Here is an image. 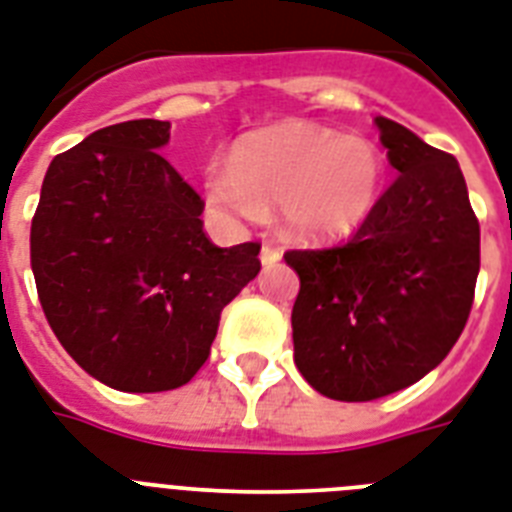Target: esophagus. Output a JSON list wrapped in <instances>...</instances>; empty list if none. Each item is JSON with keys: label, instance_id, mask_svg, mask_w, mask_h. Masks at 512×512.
Masks as SVG:
<instances>
[{"label": "esophagus", "instance_id": "34e87169", "mask_svg": "<svg viewBox=\"0 0 512 512\" xmlns=\"http://www.w3.org/2000/svg\"><path fill=\"white\" fill-rule=\"evenodd\" d=\"M278 260H281V252H278L276 247H268V244H265V247L260 249V263H263L265 268H270V265H276Z\"/></svg>", "mask_w": 512, "mask_h": 512}]
</instances>
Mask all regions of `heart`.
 <instances>
[{
    "mask_svg": "<svg viewBox=\"0 0 512 512\" xmlns=\"http://www.w3.org/2000/svg\"><path fill=\"white\" fill-rule=\"evenodd\" d=\"M386 186V160L376 141L334 128L286 120L247 134L228 165L205 170L215 207L260 218L278 207L281 226L297 242H336L376 213Z\"/></svg>",
    "mask_w": 512,
    "mask_h": 512,
    "instance_id": "heart-1",
    "label": "heart"
}]
</instances>
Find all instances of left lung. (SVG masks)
I'll use <instances>...</instances> for the list:
<instances>
[{"instance_id":"obj_1","label":"left lung","mask_w":512,"mask_h":512,"mask_svg":"<svg viewBox=\"0 0 512 512\" xmlns=\"http://www.w3.org/2000/svg\"><path fill=\"white\" fill-rule=\"evenodd\" d=\"M394 184L342 247L292 249L294 363L323 397L368 402L421 381L463 334L479 220L458 160L376 118Z\"/></svg>"}]
</instances>
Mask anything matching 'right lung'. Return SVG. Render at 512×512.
I'll use <instances>...</instances> for the list:
<instances>
[{"label":"right lung","mask_w":512,"mask_h":512,"mask_svg":"<svg viewBox=\"0 0 512 512\" xmlns=\"http://www.w3.org/2000/svg\"><path fill=\"white\" fill-rule=\"evenodd\" d=\"M168 120L99 128L52 160L31 268L54 336L118 392L178 389L205 365L223 307L260 273V244L215 247L205 202L160 155Z\"/></svg>","instance_id":"obj_1"}]
</instances>
